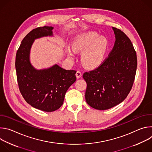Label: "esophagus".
Instances as JSON below:
<instances>
[{
	"mask_svg": "<svg viewBox=\"0 0 152 152\" xmlns=\"http://www.w3.org/2000/svg\"><path fill=\"white\" fill-rule=\"evenodd\" d=\"M76 76L77 78H80L82 76V73L80 71H77L76 73Z\"/></svg>",
	"mask_w": 152,
	"mask_h": 152,
	"instance_id": "1",
	"label": "esophagus"
}]
</instances>
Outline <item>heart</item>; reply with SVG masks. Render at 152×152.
Masks as SVG:
<instances>
[{"mask_svg":"<svg viewBox=\"0 0 152 152\" xmlns=\"http://www.w3.org/2000/svg\"><path fill=\"white\" fill-rule=\"evenodd\" d=\"M109 42L104 37H100L93 32L82 34L75 40L73 48L77 52H83L81 61L84 66L90 69L98 67L104 59ZM68 55L74 57V52L68 49Z\"/></svg>","mask_w":152,"mask_h":152,"instance_id":"heart-1","label":"heart"}]
</instances>
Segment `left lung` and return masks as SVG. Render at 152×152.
<instances>
[{
	"mask_svg": "<svg viewBox=\"0 0 152 152\" xmlns=\"http://www.w3.org/2000/svg\"><path fill=\"white\" fill-rule=\"evenodd\" d=\"M115 41L113 50L95 69L85 72L86 102L91 107L106 110L122 102L131 91L137 67L136 51L129 37L113 27Z\"/></svg>",
	"mask_w": 152,
	"mask_h": 152,
	"instance_id": "left-lung-1",
	"label": "left lung"
}]
</instances>
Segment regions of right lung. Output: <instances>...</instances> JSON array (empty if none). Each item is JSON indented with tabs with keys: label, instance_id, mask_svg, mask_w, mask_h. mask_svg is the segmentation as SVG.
<instances>
[{
	"label": "right lung",
	"instance_id": "right-lung-1",
	"mask_svg": "<svg viewBox=\"0 0 152 152\" xmlns=\"http://www.w3.org/2000/svg\"><path fill=\"white\" fill-rule=\"evenodd\" d=\"M53 27H38L23 39L15 57L17 80L20 91L26 102L38 110L52 112L62 106L65 94L76 81V71L65 70L58 65L37 70L29 61L31 47L36 38L52 35Z\"/></svg>",
	"mask_w": 152,
	"mask_h": 152
}]
</instances>
